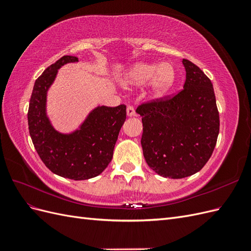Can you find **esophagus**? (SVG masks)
Instances as JSON below:
<instances>
[{
  "label": "esophagus",
  "mask_w": 251,
  "mask_h": 251,
  "mask_svg": "<svg viewBox=\"0 0 251 251\" xmlns=\"http://www.w3.org/2000/svg\"><path fill=\"white\" fill-rule=\"evenodd\" d=\"M126 115L128 117L135 116V110H134V108L132 107V105H128V107L126 108Z\"/></svg>",
  "instance_id": "esophagus-1"
}]
</instances>
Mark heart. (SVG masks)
Masks as SVG:
<instances>
[{
  "label": "heart",
  "mask_w": 251,
  "mask_h": 251,
  "mask_svg": "<svg viewBox=\"0 0 251 251\" xmlns=\"http://www.w3.org/2000/svg\"><path fill=\"white\" fill-rule=\"evenodd\" d=\"M150 80V98L153 100H162L171 92L176 81V71L173 64H136L126 72L125 83L127 86H141Z\"/></svg>",
  "instance_id": "heart-1"
}]
</instances>
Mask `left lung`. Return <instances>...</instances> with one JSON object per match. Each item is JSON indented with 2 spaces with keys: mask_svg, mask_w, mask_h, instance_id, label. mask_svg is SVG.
I'll use <instances>...</instances> for the list:
<instances>
[{
  "mask_svg": "<svg viewBox=\"0 0 251 251\" xmlns=\"http://www.w3.org/2000/svg\"><path fill=\"white\" fill-rule=\"evenodd\" d=\"M186 79L172 100L139 105L141 147L159 176L181 179L198 173L216 147L220 120L214 87L198 66L182 59Z\"/></svg>",
  "mask_w": 251,
  "mask_h": 251,
  "instance_id": "1",
  "label": "left lung"
}]
</instances>
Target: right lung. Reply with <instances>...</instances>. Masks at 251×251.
<instances>
[{
  "label": "right lung",
  "mask_w": 251,
  "mask_h": 251,
  "mask_svg": "<svg viewBox=\"0 0 251 251\" xmlns=\"http://www.w3.org/2000/svg\"><path fill=\"white\" fill-rule=\"evenodd\" d=\"M77 62L75 56H63L35 80L28 126L33 146L45 165L57 176L79 181L98 176L111 162L126 108L125 104L114 108L97 105L76 128L57 131L47 112L48 92L60 68Z\"/></svg>",
  "instance_id": "obj_1"
}]
</instances>
